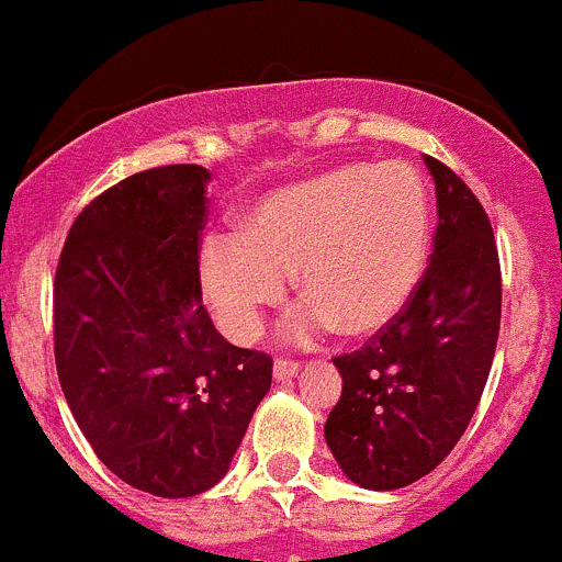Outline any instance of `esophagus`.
<instances>
[{"instance_id":"1","label":"esophagus","mask_w":562,"mask_h":562,"mask_svg":"<svg viewBox=\"0 0 562 562\" xmlns=\"http://www.w3.org/2000/svg\"><path fill=\"white\" fill-rule=\"evenodd\" d=\"M300 371V363H294V360H286V358H279L273 363V376L276 382H283V380H292L294 374Z\"/></svg>"}]
</instances>
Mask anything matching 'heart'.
Instances as JSON below:
<instances>
[{
    "label": "heart",
    "instance_id": "b5f03b06",
    "mask_svg": "<svg viewBox=\"0 0 562 562\" xmlns=\"http://www.w3.org/2000/svg\"><path fill=\"white\" fill-rule=\"evenodd\" d=\"M431 207L420 177L402 164H349L270 191L237 235L202 248V289L218 325L237 341L262 330V316L294 276L308 303L289 336L308 341L336 325L371 336L413 297L429 257Z\"/></svg>",
    "mask_w": 562,
    "mask_h": 562
}]
</instances>
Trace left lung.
Listing matches in <instances>:
<instances>
[{
    "mask_svg": "<svg viewBox=\"0 0 562 562\" xmlns=\"http://www.w3.org/2000/svg\"><path fill=\"white\" fill-rule=\"evenodd\" d=\"M435 254L402 314L336 358L344 387L325 440L352 483L391 492L429 475L468 429L499 333L497 246L475 193L431 155Z\"/></svg>",
    "mask_w": 562,
    "mask_h": 562,
    "instance_id": "obj_1",
    "label": "left lung"
}]
</instances>
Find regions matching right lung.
I'll return each instance as SVG.
<instances>
[{
	"label": "right lung",
	"instance_id": "right-lung-1",
	"mask_svg": "<svg viewBox=\"0 0 562 562\" xmlns=\"http://www.w3.org/2000/svg\"><path fill=\"white\" fill-rule=\"evenodd\" d=\"M210 171H138L70 226L54 281V355L76 424L116 477L193 497L229 472L273 360L226 341L199 286Z\"/></svg>",
	"mask_w": 562,
	"mask_h": 562
}]
</instances>
